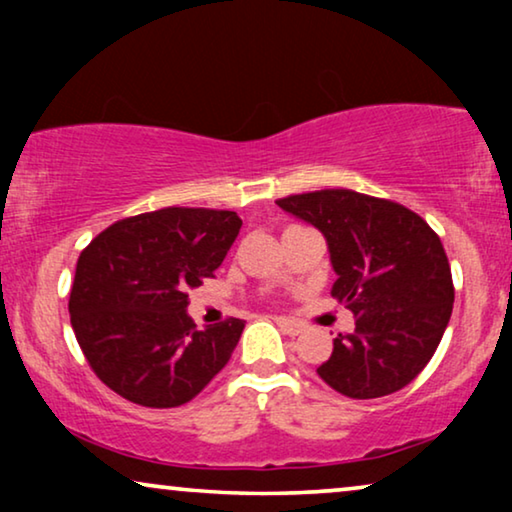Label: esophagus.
Returning <instances> with one entry per match:
<instances>
[{
    "label": "esophagus",
    "mask_w": 512,
    "mask_h": 512,
    "mask_svg": "<svg viewBox=\"0 0 512 512\" xmlns=\"http://www.w3.org/2000/svg\"><path fill=\"white\" fill-rule=\"evenodd\" d=\"M275 321H277L279 326H282L284 333H289V335H300V333H303V324H300V321H296V319L275 317Z\"/></svg>",
    "instance_id": "1"
}]
</instances>
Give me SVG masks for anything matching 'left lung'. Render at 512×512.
Instances as JSON below:
<instances>
[{"label": "left lung", "instance_id": "8db88e82", "mask_svg": "<svg viewBox=\"0 0 512 512\" xmlns=\"http://www.w3.org/2000/svg\"><path fill=\"white\" fill-rule=\"evenodd\" d=\"M277 205L326 237L338 279L331 296L356 317L317 373L349 398H380L422 373L452 314L443 242L422 216L391 200L326 188Z\"/></svg>", "mask_w": 512, "mask_h": 512}]
</instances>
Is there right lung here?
Here are the masks:
<instances>
[{
	"label": "right lung",
	"mask_w": 512,
	"mask_h": 512,
	"mask_svg": "<svg viewBox=\"0 0 512 512\" xmlns=\"http://www.w3.org/2000/svg\"><path fill=\"white\" fill-rule=\"evenodd\" d=\"M235 212L165 207L109 226L81 251L69 293L79 347L95 375L144 408H177L226 366L242 319L195 328L188 291L233 247Z\"/></svg>",
	"instance_id": "add662e5"
}]
</instances>
